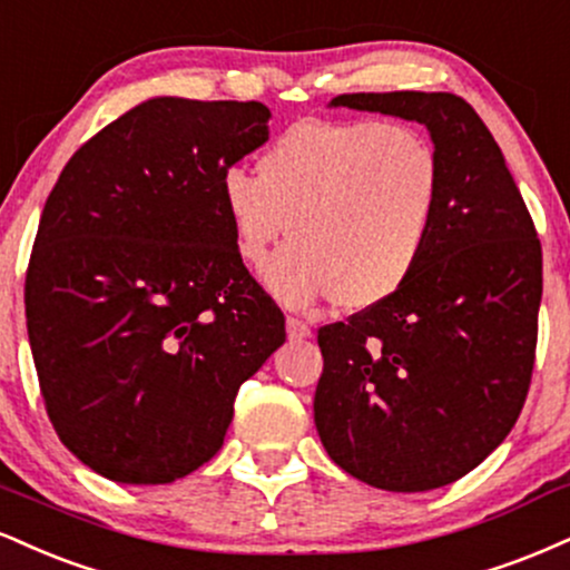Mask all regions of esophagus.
I'll list each match as a JSON object with an SVG mask.
<instances>
[{"mask_svg":"<svg viewBox=\"0 0 570 570\" xmlns=\"http://www.w3.org/2000/svg\"><path fill=\"white\" fill-rule=\"evenodd\" d=\"M286 334H289V340H307L313 334V328L311 324H305L303 318L289 315V318H286Z\"/></svg>","mask_w":570,"mask_h":570,"instance_id":"obj_1","label":"esophagus"}]
</instances>
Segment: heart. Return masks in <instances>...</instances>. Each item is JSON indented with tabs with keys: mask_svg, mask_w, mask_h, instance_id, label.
Here are the masks:
<instances>
[{
	"mask_svg": "<svg viewBox=\"0 0 570 570\" xmlns=\"http://www.w3.org/2000/svg\"><path fill=\"white\" fill-rule=\"evenodd\" d=\"M219 198L249 267L292 230L265 271L273 297L366 311L420 271L443 204V164L420 129L382 119H305L263 150L257 175L228 167Z\"/></svg>",
	"mask_w": 570,
	"mask_h": 570,
	"instance_id": "b5f03b06",
	"label": "heart"
}]
</instances>
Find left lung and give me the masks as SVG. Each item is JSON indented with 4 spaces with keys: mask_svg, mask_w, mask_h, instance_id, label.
I'll use <instances>...</instances> for the list:
<instances>
[{
    "mask_svg": "<svg viewBox=\"0 0 570 570\" xmlns=\"http://www.w3.org/2000/svg\"><path fill=\"white\" fill-rule=\"evenodd\" d=\"M332 106L430 129L443 204L428 257L385 303L318 328L315 430L326 454L385 491L441 489L515 428L531 387L541 244L502 150L451 92H353Z\"/></svg>",
    "mask_w": 570,
    "mask_h": 570,
    "instance_id": "1",
    "label": "left lung"
}]
</instances>
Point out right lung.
<instances>
[{
    "label": "right lung",
    "instance_id": "obj_1",
    "mask_svg": "<svg viewBox=\"0 0 570 570\" xmlns=\"http://www.w3.org/2000/svg\"><path fill=\"white\" fill-rule=\"evenodd\" d=\"M257 100L154 98L89 137L47 196L26 326L60 443L116 483L217 454L284 313L233 244L219 175L267 140Z\"/></svg>",
    "mask_w": 570,
    "mask_h": 570
}]
</instances>
